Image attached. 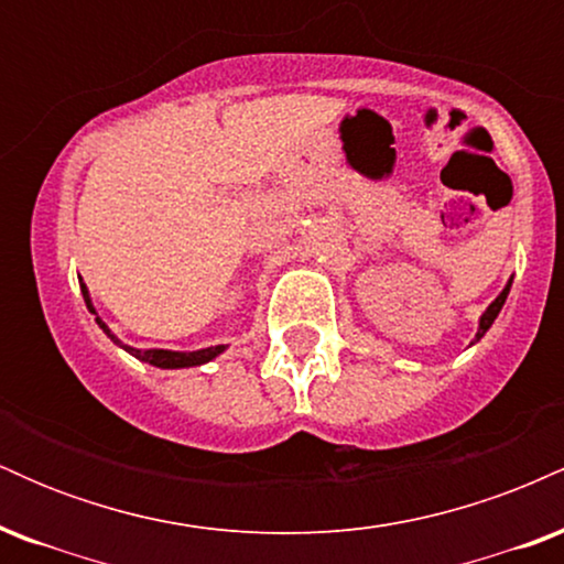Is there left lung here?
<instances>
[{
  "label": "left lung",
  "mask_w": 564,
  "mask_h": 564,
  "mask_svg": "<svg viewBox=\"0 0 564 564\" xmlns=\"http://www.w3.org/2000/svg\"><path fill=\"white\" fill-rule=\"evenodd\" d=\"M509 289H511V281L507 283V289H503L501 294L496 296V302H490V307L485 310V313H482V318H480V328H477V339H482L485 332H488V328L494 326V321L498 318V313H501L503 302H507V294H509Z\"/></svg>",
  "instance_id": "left-lung-1"
}]
</instances>
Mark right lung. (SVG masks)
I'll return each mask as SVG.
<instances>
[{"mask_svg": "<svg viewBox=\"0 0 564 564\" xmlns=\"http://www.w3.org/2000/svg\"><path fill=\"white\" fill-rule=\"evenodd\" d=\"M82 294H84V302H87V310H89V313H95L93 300H89V291H87V286H84V283H82ZM95 315H97V313H95ZM95 321H97V326L102 328V332H106L108 336H111V339L116 341V345L124 347L129 355H134V358L145 360V364H151V366H156V368H187V366L209 364L212 358H217V355L223 352V349H225V345L198 349V352H172V349H134V347H129V345H121V341L116 339V336L111 334V328H108L106 323H102L100 318H95Z\"/></svg>", "mask_w": 564, "mask_h": 564, "instance_id": "add662e5", "label": "right lung"}]
</instances>
